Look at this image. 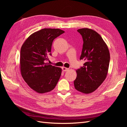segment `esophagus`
Wrapping results in <instances>:
<instances>
[{
    "instance_id": "1",
    "label": "esophagus",
    "mask_w": 127,
    "mask_h": 127,
    "mask_svg": "<svg viewBox=\"0 0 127 127\" xmlns=\"http://www.w3.org/2000/svg\"><path fill=\"white\" fill-rule=\"evenodd\" d=\"M62 69H63V70L64 71H66L69 70V69L67 68H66V67H63L62 68Z\"/></svg>"
}]
</instances>
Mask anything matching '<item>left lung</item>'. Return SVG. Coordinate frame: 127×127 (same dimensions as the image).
<instances>
[{
	"label": "left lung",
	"instance_id": "1",
	"mask_svg": "<svg viewBox=\"0 0 127 127\" xmlns=\"http://www.w3.org/2000/svg\"><path fill=\"white\" fill-rule=\"evenodd\" d=\"M83 40L80 60L85 63L76 70L77 76L74 80L75 89L85 94L95 91L100 86L108 71L110 60L108 48L102 37L90 29L77 30Z\"/></svg>",
	"mask_w": 127,
	"mask_h": 127
}]
</instances>
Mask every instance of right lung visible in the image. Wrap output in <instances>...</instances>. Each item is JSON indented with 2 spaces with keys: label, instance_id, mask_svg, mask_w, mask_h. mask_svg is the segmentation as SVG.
Returning <instances> with one entry per match:
<instances>
[{
  "label": "right lung",
  "instance_id": "1",
  "mask_svg": "<svg viewBox=\"0 0 127 127\" xmlns=\"http://www.w3.org/2000/svg\"><path fill=\"white\" fill-rule=\"evenodd\" d=\"M64 33L58 29H43L31 35L22 46L21 75L28 85L39 93L55 88L61 75V69L45 63L51 56L53 41Z\"/></svg>",
  "mask_w": 127,
  "mask_h": 127
}]
</instances>
